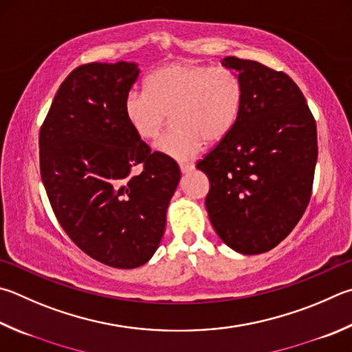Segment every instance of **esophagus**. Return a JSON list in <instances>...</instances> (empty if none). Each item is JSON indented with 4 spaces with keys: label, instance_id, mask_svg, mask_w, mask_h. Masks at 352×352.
Wrapping results in <instances>:
<instances>
[{
    "label": "esophagus",
    "instance_id": "1",
    "mask_svg": "<svg viewBox=\"0 0 352 352\" xmlns=\"http://www.w3.org/2000/svg\"><path fill=\"white\" fill-rule=\"evenodd\" d=\"M192 169H194V164H180L182 174H188V172H190Z\"/></svg>",
    "mask_w": 352,
    "mask_h": 352
}]
</instances>
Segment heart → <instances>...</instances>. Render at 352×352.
Instances as JSON below:
<instances>
[{
	"label": "heart",
	"mask_w": 352,
	"mask_h": 352,
	"mask_svg": "<svg viewBox=\"0 0 352 352\" xmlns=\"http://www.w3.org/2000/svg\"><path fill=\"white\" fill-rule=\"evenodd\" d=\"M241 106V81L231 70L178 61L154 70L146 80V92L127 94L124 115L144 142L158 140L172 115L175 129L157 144V151L186 162L204 142L220 143L234 131Z\"/></svg>",
	"instance_id": "1"
}]
</instances>
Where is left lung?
I'll return each instance as SVG.
<instances>
[{
    "label": "left lung",
    "mask_w": 352,
    "mask_h": 352,
    "mask_svg": "<svg viewBox=\"0 0 352 352\" xmlns=\"http://www.w3.org/2000/svg\"><path fill=\"white\" fill-rule=\"evenodd\" d=\"M221 65L239 72L241 113L197 168L209 178L206 209L219 237L240 254H261L285 240L308 208L316 120L285 72L237 56Z\"/></svg>",
    "instance_id": "8db88e82"
}]
</instances>
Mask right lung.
<instances>
[{"mask_svg":"<svg viewBox=\"0 0 352 352\" xmlns=\"http://www.w3.org/2000/svg\"><path fill=\"white\" fill-rule=\"evenodd\" d=\"M135 63H89L61 82L40 129L41 180L56 220L89 257L133 270L154 255L180 182L175 160L132 131Z\"/></svg>","mask_w":352,"mask_h":352,"instance_id":"add662e5","label":"right lung"}]
</instances>
